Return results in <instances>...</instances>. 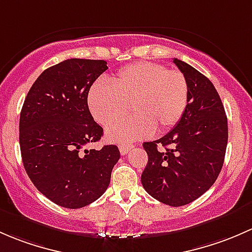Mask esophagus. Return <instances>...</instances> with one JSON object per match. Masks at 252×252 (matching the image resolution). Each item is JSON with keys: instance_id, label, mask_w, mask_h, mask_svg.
<instances>
[{"instance_id": "34e87169", "label": "esophagus", "mask_w": 252, "mask_h": 252, "mask_svg": "<svg viewBox=\"0 0 252 252\" xmlns=\"http://www.w3.org/2000/svg\"><path fill=\"white\" fill-rule=\"evenodd\" d=\"M132 147H133V145H132V144H120V145H119V149H120L121 155L127 154V153H128L129 150H131Z\"/></svg>"}]
</instances>
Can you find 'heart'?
I'll list each match as a JSON object with an SVG mask.
<instances>
[{
	"label": "heart",
	"mask_w": 252,
	"mask_h": 252,
	"mask_svg": "<svg viewBox=\"0 0 252 252\" xmlns=\"http://www.w3.org/2000/svg\"><path fill=\"white\" fill-rule=\"evenodd\" d=\"M188 104V84L178 70L141 62L121 69L111 85L95 84L88 93V107L95 120L107 126L126 112L135 115L111 124L109 141L132 143L158 132L172 128Z\"/></svg>",
	"instance_id": "b5f03b06"
}]
</instances>
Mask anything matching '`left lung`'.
<instances>
[{"label":"left lung","instance_id":"8db88e82","mask_svg":"<svg viewBox=\"0 0 252 252\" xmlns=\"http://www.w3.org/2000/svg\"><path fill=\"white\" fill-rule=\"evenodd\" d=\"M173 63L186 76L188 104L173 129L143 144L148 164L141 181L149 195L177 207L203 195L219 177L227 148L228 123L212 82L180 59L175 58Z\"/></svg>","mask_w":252,"mask_h":252}]
</instances>
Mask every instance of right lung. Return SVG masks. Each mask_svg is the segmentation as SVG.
<instances>
[{
  "mask_svg": "<svg viewBox=\"0 0 252 252\" xmlns=\"http://www.w3.org/2000/svg\"><path fill=\"white\" fill-rule=\"evenodd\" d=\"M108 69L105 61L71 58L46 69L31 86L19 120V143L28 176L46 198L80 209L107 190L120 159L116 145L85 149L103 136L87 97Z\"/></svg>",
  "mask_w": 252,
  "mask_h": 252,
  "instance_id": "1",
  "label": "right lung"
}]
</instances>
